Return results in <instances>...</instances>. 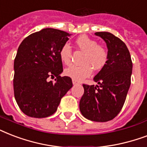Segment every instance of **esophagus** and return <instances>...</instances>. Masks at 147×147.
<instances>
[{
	"label": "esophagus",
	"mask_w": 147,
	"mask_h": 147,
	"mask_svg": "<svg viewBox=\"0 0 147 147\" xmlns=\"http://www.w3.org/2000/svg\"><path fill=\"white\" fill-rule=\"evenodd\" d=\"M72 82H73V84H74V85H76V84H79V82L77 81V80H74V79L72 80Z\"/></svg>",
	"instance_id": "34e87169"
}]
</instances>
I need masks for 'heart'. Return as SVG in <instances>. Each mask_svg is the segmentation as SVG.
Here are the masks:
<instances>
[{
    "mask_svg": "<svg viewBox=\"0 0 147 147\" xmlns=\"http://www.w3.org/2000/svg\"><path fill=\"white\" fill-rule=\"evenodd\" d=\"M76 45L84 53L80 65H72L64 70L67 77L76 80H82L90 76L94 69L96 71L104 67L108 60L107 50L98 42L86 35H81L76 40ZM73 50L68 44H63L60 51V57L64 64L69 65L72 61Z\"/></svg>",
    "mask_w": 147,
    "mask_h": 147,
    "instance_id": "1",
    "label": "heart"
}]
</instances>
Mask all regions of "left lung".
<instances>
[{
	"label": "left lung",
	"mask_w": 147,
	"mask_h": 147,
	"mask_svg": "<svg viewBox=\"0 0 147 147\" xmlns=\"http://www.w3.org/2000/svg\"><path fill=\"white\" fill-rule=\"evenodd\" d=\"M108 48L107 62L95 76L99 85L83 84L80 110L85 118L96 122L113 120L122 110L131 84L133 63L124 42L109 32H96Z\"/></svg>",
	"instance_id": "8db88e82"
}]
</instances>
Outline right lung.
Wrapping results in <instances>:
<instances>
[{
  "mask_svg": "<svg viewBox=\"0 0 147 147\" xmlns=\"http://www.w3.org/2000/svg\"><path fill=\"white\" fill-rule=\"evenodd\" d=\"M70 34L44 28L25 38L14 59L13 92L18 107L30 117L53 114L61 98L73 86L71 78L61 77L63 64L60 51ZM56 77L55 82L49 78Z\"/></svg>",
  "mask_w": 147,
  "mask_h": 147,
  "instance_id": "1",
  "label": "right lung"
}]
</instances>
